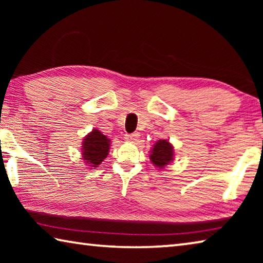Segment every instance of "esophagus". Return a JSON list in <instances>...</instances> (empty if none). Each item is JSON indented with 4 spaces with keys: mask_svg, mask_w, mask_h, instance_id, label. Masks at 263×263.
<instances>
[{
    "mask_svg": "<svg viewBox=\"0 0 263 263\" xmlns=\"http://www.w3.org/2000/svg\"><path fill=\"white\" fill-rule=\"evenodd\" d=\"M139 136H140L139 133L135 132V133H131V135H126V136H125V139L128 140V141H133V142H135V141L138 140V138H139Z\"/></svg>",
    "mask_w": 263,
    "mask_h": 263,
    "instance_id": "esophagus-1",
    "label": "esophagus"
}]
</instances>
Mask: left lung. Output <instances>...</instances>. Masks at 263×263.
Returning a JSON list of instances; mask_svg holds the SVG:
<instances>
[{
    "label": "left lung",
    "instance_id": "obj_1",
    "mask_svg": "<svg viewBox=\"0 0 263 263\" xmlns=\"http://www.w3.org/2000/svg\"><path fill=\"white\" fill-rule=\"evenodd\" d=\"M149 159L155 167L162 169L174 159V147L168 140L160 139L155 142L153 149L151 151Z\"/></svg>",
    "mask_w": 263,
    "mask_h": 263
}]
</instances>
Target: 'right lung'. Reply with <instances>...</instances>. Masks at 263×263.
<instances>
[{
  "instance_id": "1",
  "label": "right lung",
  "mask_w": 263,
  "mask_h": 263,
  "mask_svg": "<svg viewBox=\"0 0 263 263\" xmlns=\"http://www.w3.org/2000/svg\"><path fill=\"white\" fill-rule=\"evenodd\" d=\"M110 149V140L99 130H92L82 142V159L88 166L96 168L106 158Z\"/></svg>"
}]
</instances>
